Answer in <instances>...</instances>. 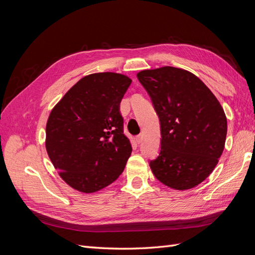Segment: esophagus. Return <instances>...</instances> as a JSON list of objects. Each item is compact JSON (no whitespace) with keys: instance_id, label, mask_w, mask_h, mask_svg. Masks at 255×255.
Masks as SVG:
<instances>
[{"instance_id":"obj_1","label":"esophagus","mask_w":255,"mask_h":255,"mask_svg":"<svg viewBox=\"0 0 255 255\" xmlns=\"http://www.w3.org/2000/svg\"><path fill=\"white\" fill-rule=\"evenodd\" d=\"M142 139H143V135H141V134L136 136V138H135V140H136V142H137L138 144L142 142Z\"/></svg>"}]
</instances>
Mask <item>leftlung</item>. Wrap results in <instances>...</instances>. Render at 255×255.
<instances>
[{
    "mask_svg": "<svg viewBox=\"0 0 255 255\" xmlns=\"http://www.w3.org/2000/svg\"><path fill=\"white\" fill-rule=\"evenodd\" d=\"M160 122V152L151 170L166 186L186 190L210 175L225 149L228 122L219 101L198 76L184 69L142 70Z\"/></svg>",
    "mask_w": 255,
    "mask_h": 255,
    "instance_id": "left-lung-1",
    "label": "left lung"
}]
</instances>
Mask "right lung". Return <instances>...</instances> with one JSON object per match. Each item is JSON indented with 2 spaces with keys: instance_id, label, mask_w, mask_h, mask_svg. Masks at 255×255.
Wrapping results in <instances>:
<instances>
[{
  "instance_id": "add662e5",
  "label": "right lung",
  "mask_w": 255,
  "mask_h": 255,
  "mask_svg": "<svg viewBox=\"0 0 255 255\" xmlns=\"http://www.w3.org/2000/svg\"><path fill=\"white\" fill-rule=\"evenodd\" d=\"M132 80L115 72L84 76L53 107L45 127V149L69 186L91 194L125 170L132 153L123 134L120 102Z\"/></svg>"
}]
</instances>
